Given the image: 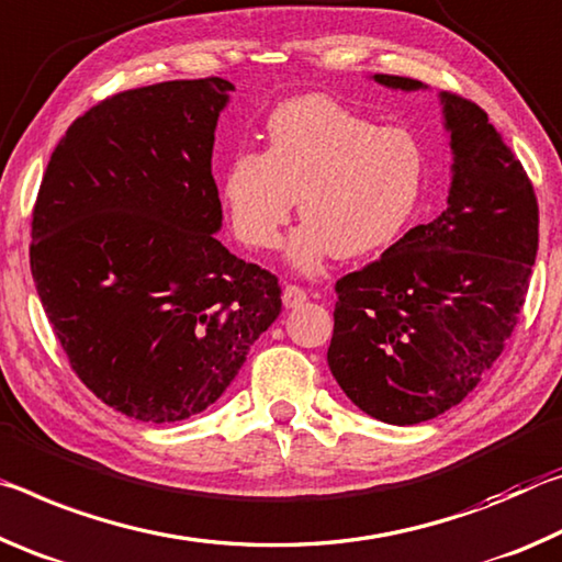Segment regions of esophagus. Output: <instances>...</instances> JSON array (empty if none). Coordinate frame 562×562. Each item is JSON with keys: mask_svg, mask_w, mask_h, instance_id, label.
Here are the masks:
<instances>
[{"mask_svg": "<svg viewBox=\"0 0 562 562\" xmlns=\"http://www.w3.org/2000/svg\"><path fill=\"white\" fill-rule=\"evenodd\" d=\"M283 306L286 308H296V306H301V303H306V299H308V293L303 291L301 286H286L283 289Z\"/></svg>", "mask_w": 562, "mask_h": 562, "instance_id": "1", "label": "esophagus"}]
</instances>
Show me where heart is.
I'll return each mask as SVG.
<instances>
[{
    "mask_svg": "<svg viewBox=\"0 0 562 562\" xmlns=\"http://www.w3.org/2000/svg\"><path fill=\"white\" fill-rule=\"evenodd\" d=\"M426 149L411 128L375 126L341 101L306 94L276 106L266 151L238 149L221 199L238 241L273 248L296 209L306 218L289 261L311 273L330 256L363 259L389 248L416 216Z\"/></svg>",
    "mask_w": 562,
    "mask_h": 562,
    "instance_id": "obj_1",
    "label": "heart"
}]
</instances>
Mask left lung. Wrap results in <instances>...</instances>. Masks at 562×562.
I'll return each mask as SVG.
<instances>
[{"mask_svg":"<svg viewBox=\"0 0 562 562\" xmlns=\"http://www.w3.org/2000/svg\"><path fill=\"white\" fill-rule=\"evenodd\" d=\"M383 87L426 89L373 74ZM448 209L336 281L328 368L368 416L413 426L461 403L503 353L538 254V201L488 114L440 91Z\"/></svg>","mask_w":562,"mask_h":562,"instance_id":"8db88e82","label":"left lung"}]
</instances>
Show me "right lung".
Instances as JSON below:
<instances>
[{"label": "right lung", "mask_w": 562, "mask_h": 562, "mask_svg": "<svg viewBox=\"0 0 562 562\" xmlns=\"http://www.w3.org/2000/svg\"><path fill=\"white\" fill-rule=\"evenodd\" d=\"M221 77L114 94L74 122L44 171L30 263L87 389L124 416L206 411L281 314L279 279L214 236Z\"/></svg>", "instance_id": "1"}]
</instances>
